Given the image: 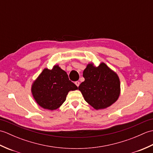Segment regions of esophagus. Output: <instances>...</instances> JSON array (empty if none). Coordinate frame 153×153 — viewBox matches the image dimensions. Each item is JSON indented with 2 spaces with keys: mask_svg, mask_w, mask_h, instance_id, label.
<instances>
[{
  "mask_svg": "<svg viewBox=\"0 0 153 153\" xmlns=\"http://www.w3.org/2000/svg\"><path fill=\"white\" fill-rule=\"evenodd\" d=\"M75 83H76V85L77 87H79V84H80V82H78V81H77V82H75Z\"/></svg>",
  "mask_w": 153,
  "mask_h": 153,
  "instance_id": "34e87169",
  "label": "esophagus"
}]
</instances>
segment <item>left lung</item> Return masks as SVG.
I'll return each mask as SVG.
<instances>
[{
  "label": "left lung",
  "mask_w": 153,
  "mask_h": 153,
  "mask_svg": "<svg viewBox=\"0 0 153 153\" xmlns=\"http://www.w3.org/2000/svg\"><path fill=\"white\" fill-rule=\"evenodd\" d=\"M85 81L78 89L82 92L85 101L97 110L106 108L118 99L120 93V79L105 63L98 67L93 64L87 65L83 71Z\"/></svg>",
  "instance_id": "1"
}]
</instances>
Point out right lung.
I'll return each mask as SVG.
<instances>
[{
  "label": "right lung",
  "instance_id": "right-lung-1",
  "mask_svg": "<svg viewBox=\"0 0 153 153\" xmlns=\"http://www.w3.org/2000/svg\"><path fill=\"white\" fill-rule=\"evenodd\" d=\"M77 89L66 71L54 66L51 70H43L32 85L31 91L37 104L43 108L53 110L66 100L70 91Z\"/></svg>",
  "mask_w": 153,
  "mask_h": 153
}]
</instances>
